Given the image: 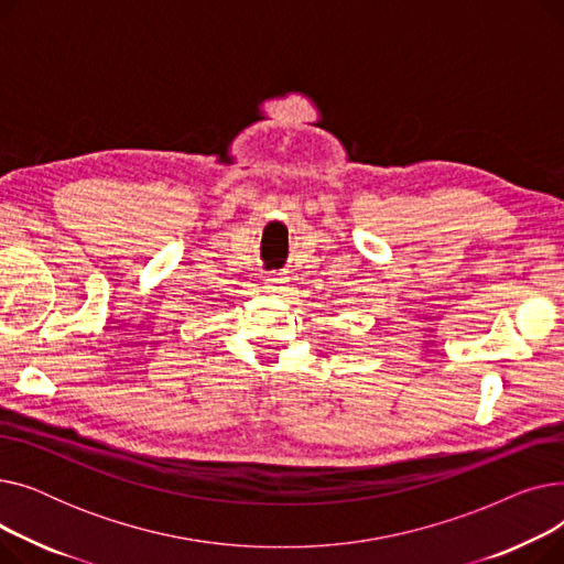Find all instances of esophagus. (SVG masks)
I'll return each instance as SVG.
<instances>
[{"label":"esophagus","instance_id":"34e87169","mask_svg":"<svg viewBox=\"0 0 564 564\" xmlns=\"http://www.w3.org/2000/svg\"><path fill=\"white\" fill-rule=\"evenodd\" d=\"M264 283H267V288H270L272 292H281V290H285L288 279L283 274H270V276L264 279Z\"/></svg>","mask_w":564,"mask_h":564}]
</instances>
